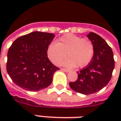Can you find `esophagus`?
<instances>
[{"mask_svg":"<svg viewBox=\"0 0 121 121\" xmlns=\"http://www.w3.org/2000/svg\"><path fill=\"white\" fill-rule=\"evenodd\" d=\"M61 70L64 71L65 72H66V73H68V72H70V70H68V69H66V68H61Z\"/></svg>","mask_w":121,"mask_h":121,"instance_id":"34e87169","label":"esophagus"}]
</instances>
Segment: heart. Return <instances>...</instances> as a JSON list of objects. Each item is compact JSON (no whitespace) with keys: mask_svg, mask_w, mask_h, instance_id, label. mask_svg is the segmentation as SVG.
Masks as SVG:
<instances>
[{"mask_svg":"<svg viewBox=\"0 0 121 121\" xmlns=\"http://www.w3.org/2000/svg\"><path fill=\"white\" fill-rule=\"evenodd\" d=\"M66 53L68 58L62 65L83 68L88 65L94 57V45L88 39L67 34L60 38L56 44L51 43L48 46V57L55 65L60 64L66 58Z\"/></svg>","mask_w":121,"mask_h":121,"instance_id":"1","label":"heart"}]
</instances>
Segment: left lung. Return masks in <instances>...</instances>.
Returning a JSON list of instances; mask_svg holds the SVG:
<instances>
[{
  "label": "left lung",
  "mask_w": 121,
  "mask_h": 121,
  "mask_svg": "<svg viewBox=\"0 0 121 121\" xmlns=\"http://www.w3.org/2000/svg\"><path fill=\"white\" fill-rule=\"evenodd\" d=\"M87 37L94 45V57L85 68L77 72V80L69 83L72 90L85 95L95 93L108 84L115 63L112 50L102 38L93 32Z\"/></svg>",
  "instance_id": "8db88e82"
}]
</instances>
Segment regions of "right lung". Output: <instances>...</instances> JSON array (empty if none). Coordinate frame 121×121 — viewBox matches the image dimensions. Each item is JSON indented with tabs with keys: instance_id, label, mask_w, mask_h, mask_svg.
Segmentation results:
<instances>
[{
	"instance_id": "right-lung-1",
	"label": "right lung",
	"mask_w": 121,
	"mask_h": 121,
	"mask_svg": "<svg viewBox=\"0 0 121 121\" xmlns=\"http://www.w3.org/2000/svg\"><path fill=\"white\" fill-rule=\"evenodd\" d=\"M52 33L35 31L18 38L7 53V72L17 86L38 91L51 84L60 68L48 58L47 48L54 39Z\"/></svg>"
}]
</instances>
